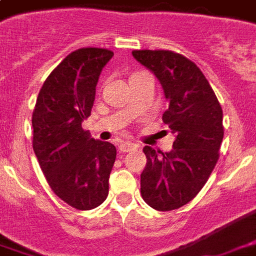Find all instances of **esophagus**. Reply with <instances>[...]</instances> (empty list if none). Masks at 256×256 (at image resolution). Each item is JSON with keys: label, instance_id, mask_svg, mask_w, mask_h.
Returning <instances> with one entry per match:
<instances>
[{"label": "esophagus", "instance_id": "1", "mask_svg": "<svg viewBox=\"0 0 256 256\" xmlns=\"http://www.w3.org/2000/svg\"><path fill=\"white\" fill-rule=\"evenodd\" d=\"M136 147L138 146H136L135 143H132V142H122L118 146V150H120V152H128L130 150H135Z\"/></svg>", "mask_w": 256, "mask_h": 256}]
</instances>
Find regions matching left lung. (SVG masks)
<instances>
[{
  "mask_svg": "<svg viewBox=\"0 0 256 256\" xmlns=\"http://www.w3.org/2000/svg\"><path fill=\"white\" fill-rule=\"evenodd\" d=\"M132 56L160 80L169 105L162 120L174 135L168 152L143 148L142 198L158 212H170L196 196L212 174L224 138L222 109L202 70L182 54L134 50Z\"/></svg>",
  "mask_w": 256,
  "mask_h": 256,
  "instance_id": "1",
  "label": "left lung"
}]
</instances>
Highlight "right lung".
<instances>
[{"mask_svg": "<svg viewBox=\"0 0 256 256\" xmlns=\"http://www.w3.org/2000/svg\"><path fill=\"white\" fill-rule=\"evenodd\" d=\"M113 52L79 49L66 56L39 91L32 113V146L54 194L78 210L105 202L116 147L95 140L82 122L91 114L95 87Z\"/></svg>", "mask_w": 256, "mask_h": 256, "instance_id": "right-lung-1", "label": "right lung"}]
</instances>
